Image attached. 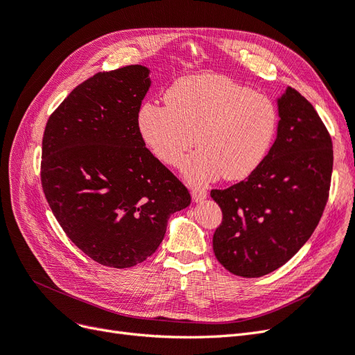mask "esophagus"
<instances>
[{
	"label": "esophagus",
	"mask_w": 355,
	"mask_h": 355,
	"mask_svg": "<svg viewBox=\"0 0 355 355\" xmlns=\"http://www.w3.org/2000/svg\"><path fill=\"white\" fill-rule=\"evenodd\" d=\"M191 196H192V200L198 202V201H201V200L207 197V189L202 188V187H194V188H192Z\"/></svg>",
	"instance_id": "34e87169"
}]
</instances>
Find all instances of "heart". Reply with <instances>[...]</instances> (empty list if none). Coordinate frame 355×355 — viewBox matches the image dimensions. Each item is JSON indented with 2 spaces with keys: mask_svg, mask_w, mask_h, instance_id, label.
I'll return each mask as SVG.
<instances>
[{
  "mask_svg": "<svg viewBox=\"0 0 355 355\" xmlns=\"http://www.w3.org/2000/svg\"><path fill=\"white\" fill-rule=\"evenodd\" d=\"M166 105L145 102L136 125L145 146L159 163L182 164L189 149L200 146L184 166L192 184L220 175L241 180L259 168L278 127L274 102L230 78L214 73L191 75L166 92Z\"/></svg>",
  "mask_w": 355,
  "mask_h": 355,
  "instance_id": "1",
  "label": "heart"
}]
</instances>
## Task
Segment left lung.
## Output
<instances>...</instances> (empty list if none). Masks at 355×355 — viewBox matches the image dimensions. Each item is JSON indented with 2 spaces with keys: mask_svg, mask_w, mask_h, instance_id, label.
Here are the masks:
<instances>
[{
  "mask_svg": "<svg viewBox=\"0 0 355 355\" xmlns=\"http://www.w3.org/2000/svg\"><path fill=\"white\" fill-rule=\"evenodd\" d=\"M277 139L256 171L227 189H211L222 209L213 252L231 274L254 278L293 257L321 219L329 198L333 145L302 94L278 99Z\"/></svg>",
  "mask_w": 355,
  "mask_h": 355,
  "instance_id": "8db88e82",
  "label": "left lung"
}]
</instances>
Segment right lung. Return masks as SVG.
I'll list each match as a JSON object with an SVG mask.
<instances>
[{
  "label": "right lung",
  "mask_w": 355,
  "mask_h": 355,
  "mask_svg": "<svg viewBox=\"0 0 355 355\" xmlns=\"http://www.w3.org/2000/svg\"><path fill=\"white\" fill-rule=\"evenodd\" d=\"M151 85L130 65L77 85L49 118L41 185L69 240L105 266L130 268L155 253L187 187L149 153L136 116Z\"/></svg>",
  "instance_id": "obj_1"
}]
</instances>
